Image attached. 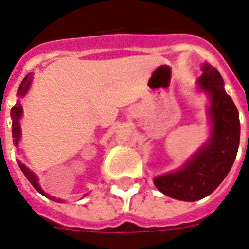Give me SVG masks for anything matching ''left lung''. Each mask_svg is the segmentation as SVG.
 Masks as SVG:
<instances>
[{"instance_id":"obj_1","label":"left lung","mask_w":249,"mask_h":249,"mask_svg":"<svg viewBox=\"0 0 249 249\" xmlns=\"http://www.w3.org/2000/svg\"><path fill=\"white\" fill-rule=\"evenodd\" d=\"M201 71L197 89L210 100V135L178 170L156 176L153 181L162 194L181 201L204 199L223 182L234 163L241 138L239 114L225 92L220 73L209 63L202 64Z\"/></svg>"}]
</instances>
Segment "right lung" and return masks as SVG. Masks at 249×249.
Segmentation results:
<instances>
[{
  "instance_id": "1",
  "label": "right lung",
  "mask_w": 249,
  "mask_h": 249,
  "mask_svg": "<svg viewBox=\"0 0 249 249\" xmlns=\"http://www.w3.org/2000/svg\"><path fill=\"white\" fill-rule=\"evenodd\" d=\"M31 81H33V74H31V73L25 77L24 79H22L21 85H20V87H18V102H16V105L11 108L12 138H14L15 147H18V142H20V138H21V126H20V119H21V116H22V105H21V102H20V99H21V97H24V96L29 92V89H30V86H31ZM18 167H20V170H21L22 173L25 175V177L29 179V182H30L31 185L34 186V189L36 190L37 192H40L41 195L47 196V197H49V199L53 200V201H57V202L63 201V200H60V199H55V197H53V196H48L47 194L43 191V189L40 187V185H39V179H37L36 175H35L34 172H31L28 167L25 166V164H22L20 160H18Z\"/></svg>"
}]
</instances>
